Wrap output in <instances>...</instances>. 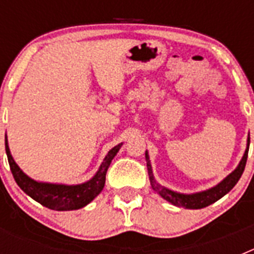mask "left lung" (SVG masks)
Here are the masks:
<instances>
[{
    "label": "left lung",
    "mask_w": 254,
    "mask_h": 254,
    "mask_svg": "<svg viewBox=\"0 0 254 254\" xmlns=\"http://www.w3.org/2000/svg\"><path fill=\"white\" fill-rule=\"evenodd\" d=\"M250 137L247 140V149L244 151L243 158H242L241 163L238 164V167L233 170L230 174H229L226 178H224L223 181L220 182L219 185H216L215 187L210 188V190H202V192H197V193L192 194H185V193H178V192H174L172 190H168V188L163 187L159 183H156L154 178V174H152L151 164H150L149 154L147 151L145 152V158L147 161V172H149V178L150 183H151L152 190H156L164 199H167L168 202H170L172 205L178 206V207H185V208H192V210H197V208H203L206 206L211 205V203L216 202L217 199H220L221 197L225 196L228 192L233 190L235 185L238 183V181L241 179L242 174L244 172V168H246L247 158H248V150H250Z\"/></svg>",
    "instance_id": "obj_1"
}]
</instances>
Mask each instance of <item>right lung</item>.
Listing matches in <instances>:
<instances>
[{
  "mask_svg": "<svg viewBox=\"0 0 254 254\" xmlns=\"http://www.w3.org/2000/svg\"><path fill=\"white\" fill-rule=\"evenodd\" d=\"M4 146H6L8 164H10V169L13 178H15V182L28 196H30L40 205L46 206L51 210L69 211L84 207L102 192L105 185V174H107L108 168L111 165L117 152L120 151L122 143L109 150V152L103 160L102 165H100L99 170L95 173V176L90 181L75 186L43 183V182H37L31 179L20 169L19 165L13 160L10 149H8L7 137H4Z\"/></svg>",
  "mask_w": 254,
  "mask_h": 254,
  "instance_id": "add662e5",
  "label": "right lung"
}]
</instances>
